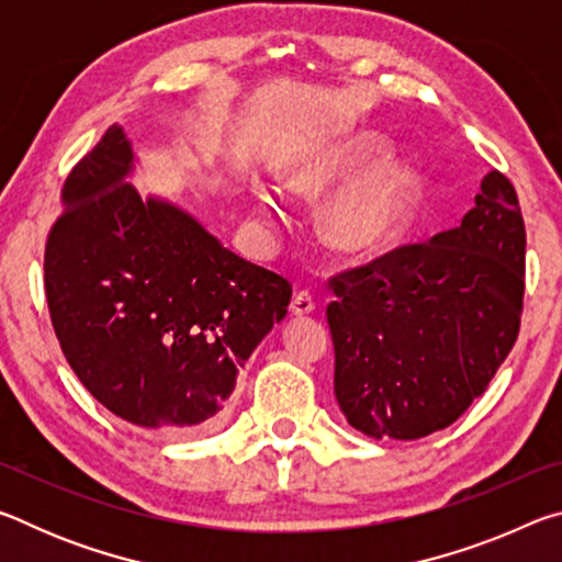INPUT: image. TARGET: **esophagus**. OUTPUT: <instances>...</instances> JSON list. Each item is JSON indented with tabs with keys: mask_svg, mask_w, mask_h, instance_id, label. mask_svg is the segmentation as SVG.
I'll return each instance as SVG.
<instances>
[{
	"mask_svg": "<svg viewBox=\"0 0 562 562\" xmlns=\"http://www.w3.org/2000/svg\"><path fill=\"white\" fill-rule=\"evenodd\" d=\"M315 307H317V302H315V297H312V292H307V290L294 294L292 302H290L292 315H297V317L310 315V312H315Z\"/></svg>",
	"mask_w": 562,
	"mask_h": 562,
	"instance_id": "34e87169",
	"label": "esophagus"
}]
</instances>
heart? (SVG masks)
<instances>
[{"instance_id": "obj_1", "label": "heart", "mask_w": 562, "mask_h": 562, "mask_svg": "<svg viewBox=\"0 0 562 562\" xmlns=\"http://www.w3.org/2000/svg\"><path fill=\"white\" fill-rule=\"evenodd\" d=\"M382 154L384 144L369 133L319 140L284 166V180L307 193H325ZM252 201L265 223L278 221L282 198L272 186H255ZM418 201L422 178L416 170L402 160H379L331 198L325 211V235L347 252L386 250L412 223Z\"/></svg>"}]
</instances>
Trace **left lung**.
<instances>
[{
	"label": "left lung",
	"instance_id": "1",
	"mask_svg": "<svg viewBox=\"0 0 562 562\" xmlns=\"http://www.w3.org/2000/svg\"><path fill=\"white\" fill-rule=\"evenodd\" d=\"M329 288L335 396L347 422L398 441L446 429L518 339L526 225L516 188L491 170L459 227L339 272Z\"/></svg>",
	"mask_w": 562,
	"mask_h": 562
}]
</instances>
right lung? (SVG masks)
<instances>
[{
    "mask_svg": "<svg viewBox=\"0 0 562 562\" xmlns=\"http://www.w3.org/2000/svg\"><path fill=\"white\" fill-rule=\"evenodd\" d=\"M131 168L126 133L111 126L66 178L44 252L52 325L109 412L164 436L211 434L292 284L173 203L144 201Z\"/></svg>",
    "mask_w": 562,
    "mask_h": 562,
    "instance_id": "add662e5",
    "label": "right lung"
}]
</instances>
